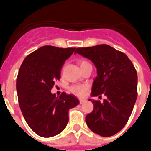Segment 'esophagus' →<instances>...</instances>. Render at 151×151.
Masks as SVG:
<instances>
[{
  "mask_svg": "<svg viewBox=\"0 0 151 151\" xmlns=\"http://www.w3.org/2000/svg\"><path fill=\"white\" fill-rule=\"evenodd\" d=\"M85 101V99H80V104H83V103H84Z\"/></svg>",
  "mask_w": 151,
  "mask_h": 151,
  "instance_id": "34e87169",
  "label": "esophagus"
}]
</instances>
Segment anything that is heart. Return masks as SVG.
<instances>
[{
    "mask_svg": "<svg viewBox=\"0 0 151 151\" xmlns=\"http://www.w3.org/2000/svg\"><path fill=\"white\" fill-rule=\"evenodd\" d=\"M87 63H88V62L85 61V60H82L80 63V66L81 67L85 64H87ZM87 90H88V86L85 85H71V86H70L68 88L69 92H71V93L80 97L83 96L85 95Z\"/></svg>",
    "mask_w": 151,
    "mask_h": 151,
    "instance_id": "obj_1",
    "label": "heart"
}]
</instances>
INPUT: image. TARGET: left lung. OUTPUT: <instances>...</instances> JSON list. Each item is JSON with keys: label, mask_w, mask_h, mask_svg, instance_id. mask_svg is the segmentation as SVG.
Wrapping results in <instances>:
<instances>
[{"label": "left lung", "mask_w": 151, "mask_h": 151, "mask_svg": "<svg viewBox=\"0 0 151 151\" xmlns=\"http://www.w3.org/2000/svg\"><path fill=\"white\" fill-rule=\"evenodd\" d=\"M74 53L91 60L97 68L91 96H106L102 103L89 99L94 106L86 115L87 125L100 136H112L124 127L136 102V69L126 54L107 45L79 47Z\"/></svg>", "instance_id": "left-lung-1"}]
</instances>
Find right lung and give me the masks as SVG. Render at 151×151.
Returning a JSON list of instances; mask_svg holds the SVG:
<instances>
[{
    "label": "right lung",
    "mask_w": 151,
    "mask_h": 151,
    "mask_svg": "<svg viewBox=\"0 0 151 151\" xmlns=\"http://www.w3.org/2000/svg\"><path fill=\"white\" fill-rule=\"evenodd\" d=\"M76 48L43 46L29 54L17 78L18 101L25 121L42 137L60 134L68 122V110L79 104L74 95L51 93L60 69Z\"/></svg>",
    "instance_id": "obj_1"
}]
</instances>
